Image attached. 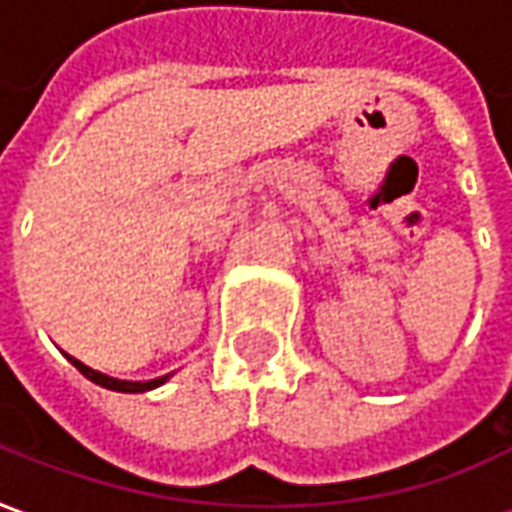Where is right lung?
<instances>
[{
    "label": "right lung",
    "instance_id": "obj_1",
    "mask_svg": "<svg viewBox=\"0 0 512 512\" xmlns=\"http://www.w3.org/2000/svg\"><path fill=\"white\" fill-rule=\"evenodd\" d=\"M65 356H68V362H71V365L76 367L84 378H90L93 384L104 386V389H115V392H147V389H156V386H161L169 378V376H161V378H153V381H120V378H112V376H106V373H98V370H93V367H87L84 362H79L76 356L71 354H65Z\"/></svg>",
    "mask_w": 512,
    "mask_h": 512
}]
</instances>
